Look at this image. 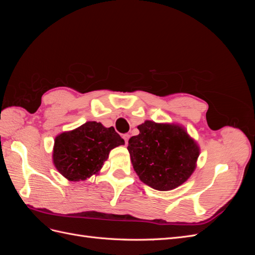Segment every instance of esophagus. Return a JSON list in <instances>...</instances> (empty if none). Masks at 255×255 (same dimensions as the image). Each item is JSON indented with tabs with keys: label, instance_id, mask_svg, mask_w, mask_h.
<instances>
[{
	"label": "esophagus",
	"instance_id": "obj_1",
	"mask_svg": "<svg viewBox=\"0 0 255 255\" xmlns=\"http://www.w3.org/2000/svg\"><path fill=\"white\" fill-rule=\"evenodd\" d=\"M122 138H123V139H125L126 143H128V139H129V135H128V134H123V135H122Z\"/></svg>",
	"mask_w": 255,
	"mask_h": 255
}]
</instances>
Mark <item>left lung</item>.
Instances as JSON below:
<instances>
[{"instance_id": "8db88e82", "label": "left lung", "mask_w": 255, "mask_h": 255, "mask_svg": "<svg viewBox=\"0 0 255 255\" xmlns=\"http://www.w3.org/2000/svg\"><path fill=\"white\" fill-rule=\"evenodd\" d=\"M139 134L129 138L128 150L141 182L160 190L181 186L194 173L200 146L184 127L145 120Z\"/></svg>"}]
</instances>
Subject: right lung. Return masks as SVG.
<instances>
[{
	"label": "right lung",
	"mask_w": 255,
	"mask_h": 255,
	"mask_svg": "<svg viewBox=\"0 0 255 255\" xmlns=\"http://www.w3.org/2000/svg\"><path fill=\"white\" fill-rule=\"evenodd\" d=\"M125 140L113 127L87 121L72 130L58 134L54 140L53 164L67 180L78 182L99 174L110 152Z\"/></svg>",
	"instance_id": "1"
}]
</instances>
